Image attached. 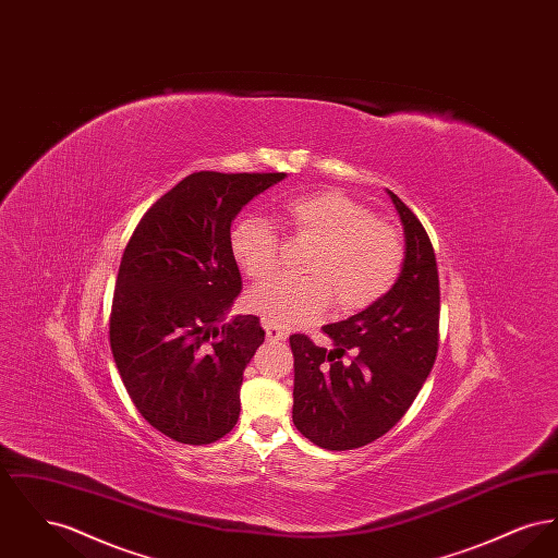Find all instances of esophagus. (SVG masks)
Returning a JSON list of instances; mask_svg holds the SVG:
<instances>
[{"label": "esophagus", "instance_id": "obj_1", "mask_svg": "<svg viewBox=\"0 0 558 558\" xmlns=\"http://www.w3.org/2000/svg\"><path fill=\"white\" fill-rule=\"evenodd\" d=\"M264 328H266V337L269 341H284L287 339V332L274 324H267L264 322Z\"/></svg>", "mask_w": 558, "mask_h": 558}]
</instances>
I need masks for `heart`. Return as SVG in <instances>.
Masks as SVG:
<instances>
[{
  "instance_id": "b5f03b06",
  "label": "heart",
  "mask_w": 558,
  "mask_h": 558,
  "mask_svg": "<svg viewBox=\"0 0 558 558\" xmlns=\"http://www.w3.org/2000/svg\"><path fill=\"white\" fill-rule=\"evenodd\" d=\"M292 236L316 244L305 262L307 278H274L251 291V312L278 328L312 324L335 301L341 314L362 312L398 282L405 244L368 207L328 190L299 196L282 209ZM230 253L240 269L264 280L280 262V239L262 217H242L230 230Z\"/></svg>"
}]
</instances>
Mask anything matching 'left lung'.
<instances>
[{
	"instance_id": "8db88e82",
	"label": "left lung",
	"mask_w": 558,
	"mask_h": 558,
	"mask_svg": "<svg viewBox=\"0 0 558 558\" xmlns=\"http://www.w3.org/2000/svg\"><path fill=\"white\" fill-rule=\"evenodd\" d=\"M405 232V262L380 301L324 326L330 347L292 335V423L324 450L383 437L418 396L439 347V274L421 219L391 190Z\"/></svg>"
}]
</instances>
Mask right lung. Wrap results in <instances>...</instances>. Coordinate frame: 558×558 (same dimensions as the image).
I'll use <instances>...</instances> for the list:
<instances>
[{
  "label": "right lung",
  "instance_id": "obj_1",
  "mask_svg": "<svg viewBox=\"0 0 558 558\" xmlns=\"http://www.w3.org/2000/svg\"><path fill=\"white\" fill-rule=\"evenodd\" d=\"M287 173L196 171L142 215L110 307V349L137 412L173 441L207 446L240 414L242 372L264 343L257 316L221 319L242 291L236 213Z\"/></svg>",
  "mask_w": 558,
  "mask_h": 558
}]
</instances>
